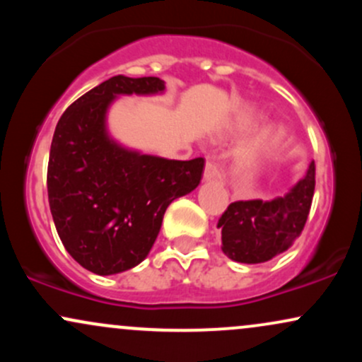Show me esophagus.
Segmentation results:
<instances>
[{"instance_id": "1", "label": "esophagus", "mask_w": 362, "mask_h": 362, "mask_svg": "<svg viewBox=\"0 0 362 362\" xmlns=\"http://www.w3.org/2000/svg\"><path fill=\"white\" fill-rule=\"evenodd\" d=\"M204 180H216V182H221L223 180V172L218 165L213 163V161L207 160L206 161V168H204Z\"/></svg>"}]
</instances>
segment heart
Segmentation results:
<instances>
[{
    "label": "heart",
    "mask_w": 362,
    "mask_h": 362,
    "mask_svg": "<svg viewBox=\"0 0 362 362\" xmlns=\"http://www.w3.org/2000/svg\"><path fill=\"white\" fill-rule=\"evenodd\" d=\"M277 144H279V136L276 132H264L255 143H252L248 146L247 151L243 153V165L245 168H255L260 161H264L265 158H269L276 151Z\"/></svg>",
    "instance_id": "heart-1"
}]
</instances>
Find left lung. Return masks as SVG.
<instances>
[{"label": "left lung", "mask_w": 362, "mask_h": 362, "mask_svg": "<svg viewBox=\"0 0 362 362\" xmlns=\"http://www.w3.org/2000/svg\"><path fill=\"white\" fill-rule=\"evenodd\" d=\"M315 192V161L284 197L236 201L218 221L223 252L242 264H260L286 252L301 235Z\"/></svg>", "instance_id": "obj_1"}]
</instances>
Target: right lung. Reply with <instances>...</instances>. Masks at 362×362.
<instances>
[{
	"instance_id": "1",
	"label": "right lung",
	"mask_w": 362,
	"mask_h": 362,
	"mask_svg": "<svg viewBox=\"0 0 362 362\" xmlns=\"http://www.w3.org/2000/svg\"><path fill=\"white\" fill-rule=\"evenodd\" d=\"M165 90L156 76H119L73 102L57 122L49 153V206L62 245L98 276L132 269L146 259L170 202L192 192L204 158L165 160L119 146L105 129L117 95Z\"/></svg>"
}]
</instances>
